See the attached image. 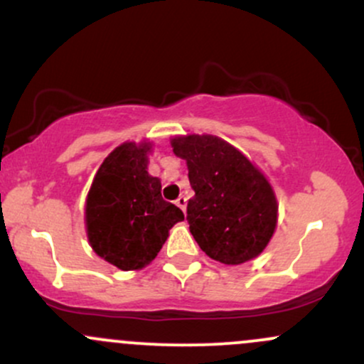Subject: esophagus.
Instances as JSON below:
<instances>
[{
    "label": "esophagus",
    "mask_w": 364,
    "mask_h": 364,
    "mask_svg": "<svg viewBox=\"0 0 364 364\" xmlns=\"http://www.w3.org/2000/svg\"><path fill=\"white\" fill-rule=\"evenodd\" d=\"M176 205L179 207V208H181V210L183 212H185L186 210V196H179V198L176 200Z\"/></svg>",
    "instance_id": "1"
}]
</instances>
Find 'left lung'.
Returning <instances> with one entry per match:
<instances>
[{
    "instance_id": "obj_1",
    "label": "left lung",
    "mask_w": 364,
    "mask_h": 364,
    "mask_svg": "<svg viewBox=\"0 0 364 364\" xmlns=\"http://www.w3.org/2000/svg\"><path fill=\"white\" fill-rule=\"evenodd\" d=\"M195 196L186 220L208 257L240 265L258 257L277 225V200L267 178L231 144L214 135L174 136Z\"/></svg>"
}]
</instances>
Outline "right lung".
<instances>
[{
	"label": "right lung",
	"instance_id": "add662e5",
	"mask_svg": "<svg viewBox=\"0 0 364 364\" xmlns=\"http://www.w3.org/2000/svg\"><path fill=\"white\" fill-rule=\"evenodd\" d=\"M150 144L116 147L92 181L87 195L85 225L89 243L99 257L121 270L149 265L185 219L161 195V181L147 173Z\"/></svg>",
	"mask_w": 364,
	"mask_h": 364
}]
</instances>
